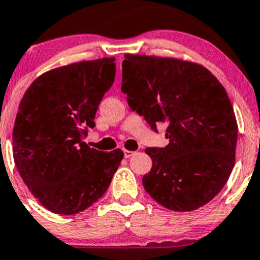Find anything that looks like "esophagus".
Segmentation results:
<instances>
[{
    "instance_id": "1",
    "label": "esophagus",
    "mask_w": 260,
    "mask_h": 260,
    "mask_svg": "<svg viewBox=\"0 0 260 260\" xmlns=\"http://www.w3.org/2000/svg\"><path fill=\"white\" fill-rule=\"evenodd\" d=\"M123 153H124V158H131V156L135 154V152H132V150H127V149H124Z\"/></svg>"
}]
</instances>
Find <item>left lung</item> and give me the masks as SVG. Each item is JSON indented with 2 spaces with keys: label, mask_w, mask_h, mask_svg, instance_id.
Wrapping results in <instances>:
<instances>
[{
  "label": "left lung",
  "mask_w": 260,
  "mask_h": 260,
  "mask_svg": "<svg viewBox=\"0 0 260 260\" xmlns=\"http://www.w3.org/2000/svg\"><path fill=\"white\" fill-rule=\"evenodd\" d=\"M122 92L152 129L167 122L165 148H147L153 167L143 186L161 206L198 210L232 173L238 137L226 88L202 65L176 58L125 54Z\"/></svg>",
  "instance_id": "left-lung-1"
}]
</instances>
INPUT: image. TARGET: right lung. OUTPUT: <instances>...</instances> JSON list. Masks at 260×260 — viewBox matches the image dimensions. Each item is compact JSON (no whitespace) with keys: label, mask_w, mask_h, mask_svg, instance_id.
Wrapping results in <instances>:
<instances>
[{"label":"right lung","mask_w":260,"mask_h":260,"mask_svg":"<svg viewBox=\"0 0 260 260\" xmlns=\"http://www.w3.org/2000/svg\"><path fill=\"white\" fill-rule=\"evenodd\" d=\"M115 58L42 74L25 91L13 127V158L33 196L51 212L75 215L104 196L123 152L84 142L116 75Z\"/></svg>","instance_id":"1"}]
</instances>
